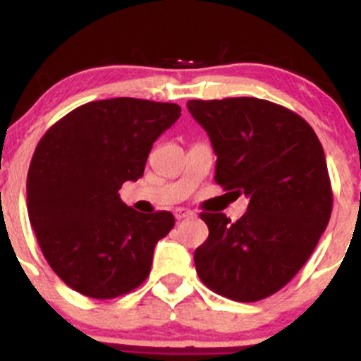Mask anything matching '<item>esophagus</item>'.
<instances>
[{
  "label": "esophagus",
  "instance_id": "esophagus-1",
  "mask_svg": "<svg viewBox=\"0 0 361 361\" xmlns=\"http://www.w3.org/2000/svg\"><path fill=\"white\" fill-rule=\"evenodd\" d=\"M192 215H193V212L188 209H176L175 210L176 221H181V219H186V217H192Z\"/></svg>",
  "mask_w": 361,
  "mask_h": 361
}]
</instances>
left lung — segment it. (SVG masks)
I'll list each match as a JSON object with an SVG mask.
<instances>
[{
	"label": "left lung",
	"instance_id": "8db88e82",
	"mask_svg": "<svg viewBox=\"0 0 361 361\" xmlns=\"http://www.w3.org/2000/svg\"><path fill=\"white\" fill-rule=\"evenodd\" d=\"M217 156L215 181L250 198L247 212L200 214L207 241L195 250L198 276L231 300L279 292L312 255L333 209L324 149L292 110L259 98L190 100Z\"/></svg>",
	"mask_w": 361,
	"mask_h": 361
}]
</instances>
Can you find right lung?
<instances>
[{
  "mask_svg": "<svg viewBox=\"0 0 361 361\" xmlns=\"http://www.w3.org/2000/svg\"><path fill=\"white\" fill-rule=\"evenodd\" d=\"M175 103L91 102L45 132L27 176L28 219L45 259L81 295L115 299L151 271L171 212L140 214L120 200L144 175L154 140L180 118Z\"/></svg>",
  "mask_w": 361,
  "mask_h": 361,
  "instance_id": "1",
  "label": "right lung"
}]
</instances>
